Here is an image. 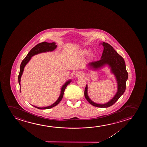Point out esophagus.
Returning a JSON list of instances; mask_svg holds the SVG:
<instances>
[{
	"label": "esophagus",
	"instance_id": "esophagus-1",
	"mask_svg": "<svg viewBox=\"0 0 147 147\" xmlns=\"http://www.w3.org/2000/svg\"><path fill=\"white\" fill-rule=\"evenodd\" d=\"M83 75V73L81 72H78L76 73V76L77 77H81Z\"/></svg>",
	"mask_w": 147,
	"mask_h": 147
}]
</instances>
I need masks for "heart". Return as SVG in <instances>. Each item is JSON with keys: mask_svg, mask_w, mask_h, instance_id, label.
Segmentation results:
<instances>
[{"mask_svg": "<svg viewBox=\"0 0 147 147\" xmlns=\"http://www.w3.org/2000/svg\"><path fill=\"white\" fill-rule=\"evenodd\" d=\"M87 53V50H83L81 52V55H84L86 54V53ZM92 53L91 52H90L89 53L88 56L89 57L92 56Z\"/></svg>", "mask_w": 147, "mask_h": 147, "instance_id": "obj_1", "label": "heart"}]
</instances>
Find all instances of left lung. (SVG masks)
I'll list each match as a JSON object with an SVG mask.
<instances>
[{
	"label": "left lung",
	"instance_id": "left-lung-1",
	"mask_svg": "<svg viewBox=\"0 0 147 147\" xmlns=\"http://www.w3.org/2000/svg\"><path fill=\"white\" fill-rule=\"evenodd\" d=\"M104 50L100 60L89 63L88 66L92 68L97 69L105 65H109L111 68L112 72L115 75L117 81L118 89L117 94L109 102L101 105L93 102L89 98L87 94V85L84 91V96L89 103L94 107L105 108L111 107L118 100L120 97L125 92L126 88V82L128 78V73L126 70L125 60L115 50L113 47L107 43L103 42Z\"/></svg>",
	"mask_w": 147,
	"mask_h": 147
}]
</instances>
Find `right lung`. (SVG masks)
Here are the masks:
<instances>
[{"label":"right lung","instance_id":"add662e5","mask_svg":"<svg viewBox=\"0 0 147 147\" xmlns=\"http://www.w3.org/2000/svg\"><path fill=\"white\" fill-rule=\"evenodd\" d=\"M57 45H56V43L55 42H52V43H49V42H40V44H38L36 45V46L32 48L30 51L29 52L28 54L27 55V56L26 57V58L22 60V62L21 63L20 66V73L18 75V83L19 84L20 87V78H21V76L22 74L23 73V71L24 69V67L26 65V64L28 62V61L30 60L31 57L34 56V55L38 54L40 53L46 52H49V51H52L54 50L56 48ZM71 80L68 81L67 82L65 83V84L63 86L61 89V94L60 96L58 99V100L55 102L51 105L49 107H35L32 105L33 107H34L36 108L37 109H50L52 108L53 107L56 106L60 102L61 100H62L63 97V95H64V92L67 86L70 83Z\"/></svg>","mask_w":147,"mask_h":147}]
</instances>
